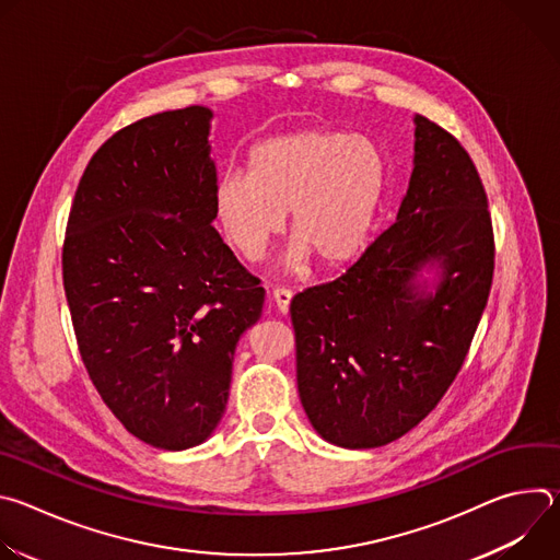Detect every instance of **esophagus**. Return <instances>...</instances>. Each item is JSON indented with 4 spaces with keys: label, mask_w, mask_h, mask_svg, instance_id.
Masks as SVG:
<instances>
[{
    "label": "esophagus",
    "mask_w": 560,
    "mask_h": 560,
    "mask_svg": "<svg viewBox=\"0 0 560 560\" xmlns=\"http://www.w3.org/2000/svg\"><path fill=\"white\" fill-rule=\"evenodd\" d=\"M272 301H275V305H277V310H279L281 314H288L290 301H292V292H290L288 288H277V290L272 292Z\"/></svg>",
    "instance_id": "1"
}]
</instances>
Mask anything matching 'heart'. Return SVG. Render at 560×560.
Returning <instances> with one entry per match:
<instances>
[{"instance_id": "heart-1", "label": "heart", "mask_w": 560, "mask_h": 560, "mask_svg": "<svg viewBox=\"0 0 560 560\" xmlns=\"http://www.w3.org/2000/svg\"><path fill=\"white\" fill-rule=\"evenodd\" d=\"M385 190V156L365 137L307 128L259 141L246 171H225L212 192L214 219L228 246L248 261L264 257L288 230L285 270L307 259L335 270L365 248Z\"/></svg>"}]
</instances>
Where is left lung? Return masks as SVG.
Returning <instances> with one entry per match:
<instances>
[{
    "instance_id": "left-lung-1",
    "label": "left lung",
    "mask_w": 560,
    "mask_h": 560,
    "mask_svg": "<svg viewBox=\"0 0 560 560\" xmlns=\"http://www.w3.org/2000/svg\"><path fill=\"white\" fill-rule=\"evenodd\" d=\"M396 221L339 279L290 303L296 385L316 434L381 447L419 425L456 378L494 275L488 195L465 148L415 117ZM423 269H436L430 284Z\"/></svg>"
}]
</instances>
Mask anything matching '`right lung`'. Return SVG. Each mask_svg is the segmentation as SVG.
Segmentation results:
<instances>
[{"label": "right lung", "instance_id": "right-lung-1", "mask_svg": "<svg viewBox=\"0 0 560 560\" xmlns=\"http://www.w3.org/2000/svg\"><path fill=\"white\" fill-rule=\"evenodd\" d=\"M212 110L188 106L115 132L77 186L63 290L79 354L121 425L188 450L219 425L242 335L266 290L212 228Z\"/></svg>", "mask_w": 560, "mask_h": 560}]
</instances>
